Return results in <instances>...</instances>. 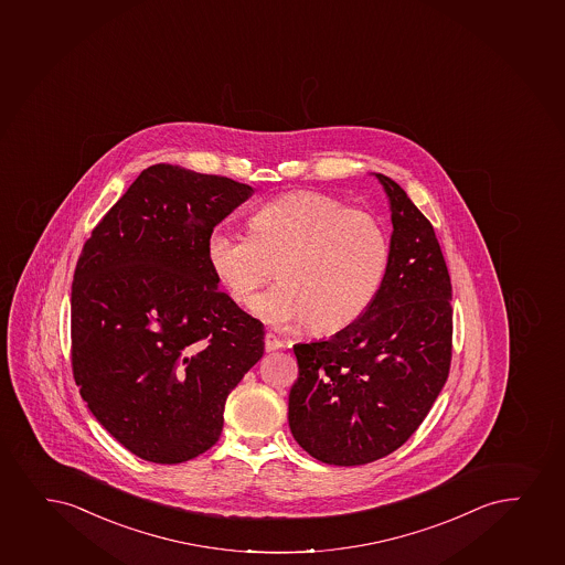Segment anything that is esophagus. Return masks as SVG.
<instances>
[{
    "instance_id": "esophagus-1",
    "label": "esophagus",
    "mask_w": 565,
    "mask_h": 565,
    "mask_svg": "<svg viewBox=\"0 0 565 565\" xmlns=\"http://www.w3.org/2000/svg\"><path fill=\"white\" fill-rule=\"evenodd\" d=\"M285 348V342L280 338L275 337L271 332L265 334V351H277Z\"/></svg>"
}]
</instances>
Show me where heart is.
<instances>
[{
    "mask_svg": "<svg viewBox=\"0 0 565 565\" xmlns=\"http://www.w3.org/2000/svg\"><path fill=\"white\" fill-rule=\"evenodd\" d=\"M206 259L238 306H248L277 267L279 285L252 303V313L279 329L311 321L319 332H334L361 319L379 296L390 243L369 212L300 191L257 207L250 235L212 228Z\"/></svg>",
    "mask_w": 565,
    "mask_h": 565,
    "instance_id": "1",
    "label": "heart"
}]
</instances>
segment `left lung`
Instances as JSON below:
<instances>
[{
  "label": "left lung",
  "instance_id": "8db88e82",
  "mask_svg": "<svg viewBox=\"0 0 565 565\" xmlns=\"http://www.w3.org/2000/svg\"><path fill=\"white\" fill-rule=\"evenodd\" d=\"M390 262L371 308L329 340L296 343L288 424L324 465H369L415 434L449 376L452 288L431 223L393 179Z\"/></svg>",
  "mask_w": 565,
  "mask_h": 565
}]
</instances>
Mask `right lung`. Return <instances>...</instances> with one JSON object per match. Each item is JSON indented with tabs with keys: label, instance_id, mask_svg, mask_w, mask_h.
Masks as SVG:
<instances>
[{
	"label": "right lung",
	"instance_id": "1",
	"mask_svg": "<svg viewBox=\"0 0 565 565\" xmlns=\"http://www.w3.org/2000/svg\"><path fill=\"white\" fill-rule=\"evenodd\" d=\"M254 189L154 164L84 244L72 282V371L100 426L143 460L179 465L220 439L264 327L220 292L207 233Z\"/></svg>",
	"mask_w": 565,
	"mask_h": 565
}]
</instances>
